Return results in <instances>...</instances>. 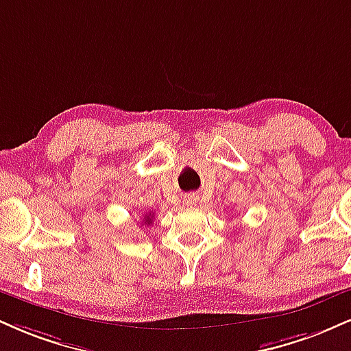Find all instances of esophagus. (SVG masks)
<instances>
[{
  "label": "esophagus",
  "instance_id": "obj_1",
  "mask_svg": "<svg viewBox=\"0 0 351 351\" xmlns=\"http://www.w3.org/2000/svg\"><path fill=\"white\" fill-rule=\"evenodd\" d=\"M196 201H197V199H196V196H194V194H193V196H188V197H186V202H188L189 206L196 204Z\"/></svg>",
  "mask_w": 351,
  "mask_h": 351
}]
</instances>
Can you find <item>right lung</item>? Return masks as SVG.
<instances>
[{
    "mask_svg": "<svg viewBox=\"0 0 351 351\" xmlns=\"http://www.w3.org/2000/svg\"><path fill=\"white\" fill-rule=\"evenodd\" d=\"M152 219H154V214H147V216L145 217H143V222H145L147 223V226H150V223H152Z\"/></svg>",
    "mask_w": 351,
    "mask_h": 351,
    "instance_id": "obj_1",
    "label": "right lung"
}]
</instances>
